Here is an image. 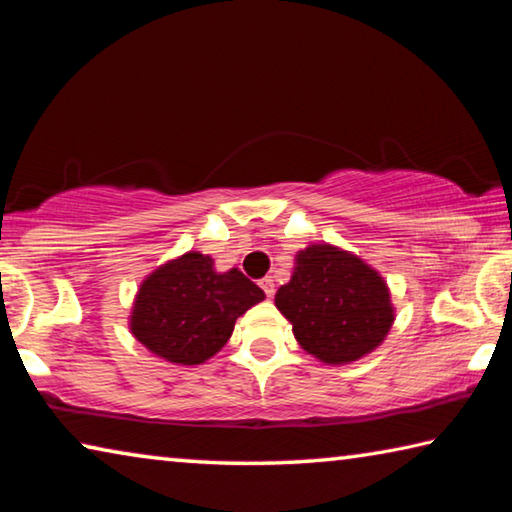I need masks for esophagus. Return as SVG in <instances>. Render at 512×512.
Returning <instances> with one entry per match:
<instances>
[{
  "mask_svg": "<svg viewBox=\"0 0 512 512\" xmlns=\"http://www.w3.org/2000/svg\"><path fill=\"white\" fill-rule=\"evenodd\" d=\"M259 287H262V291L266 293V298H273L275 282L271 280V277H264V280H259Z\"/></svg>",
  "mask_w": 512,
  "mask_h": 512,
  "instance_id": "esophagus-1",
  "label": "esophagus"
}]
</instances>
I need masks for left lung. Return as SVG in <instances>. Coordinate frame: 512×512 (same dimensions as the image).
Masks as SVG:
<instances>
[{
  "label": "left lung",
  "instance_id": "left-lung-1",
  "mask_svg": "<svg viewBox=\"0 0 512 512\" xmlns=\"http://www.w3.org/2000/svg\"><path fill=\"white\" fill-rule=\"evenodd\" d=\"M275 307L293 325L302 350L332 366L366 357L395 320L384 277L332 244L300 250L289 284L275 293Z\"/></svg>",
  "mask_w": 512,
  "mask_h": 512
}]
</instances>
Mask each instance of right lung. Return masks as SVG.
Masks as SVG:
<instances>
[{
	"label": "right lung",
	"mask_w": 512,
	"mask_h": 512,
	"mask_svg": "<svg viewBox=\"0 0 512 512\" xmlns=\"http://www.w3.org/2000/svg\"><path fill=\"white\" fill-rule=\"evenodd\" d=\"M262 300L264 291L239 268L219 273L210 255L189 250L140 284L131 334L155 357L198 366L228 343L237 318Z\"/></svg>",
	"instance_id": "1"
}]
</instances>
